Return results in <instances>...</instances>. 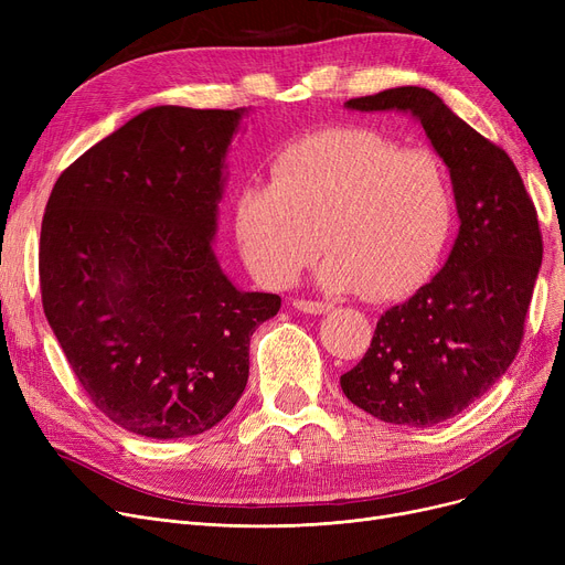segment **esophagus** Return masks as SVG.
Segmentation results:
<instances>
[{"label": "esophagus", "mask_w": 565, "mask_h": 565, "mask_svg": "<svg viewBox=\"0 0 565 565\" xmlns=\"http://www.w3.org/2000/svg\"><path fill=\"white\" fill-rule=\"evenodd\" d=\"M292 307L298 309V311H302V313H328V311H332V305L330 302H318V300H292Z\"/></svg>", "instance_id": "34e87169"}]
</instances>
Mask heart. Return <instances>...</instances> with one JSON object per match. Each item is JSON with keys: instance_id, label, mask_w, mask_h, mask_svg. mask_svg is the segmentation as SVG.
Returning <instances> with one entry per match:
<instances>
[{"instance_id": "obj_1", "label": "heart", "mask_w": 565, "mask_h": 565, "mask_svg": "<svg viewBox=\"0 0 565 565\" xmlns=\"http://www.w3.org/2000/svg\"><path fill=\"white\" fill-rule=\"evenodd\" d=\"M456 222L451 173L428 148L371 128H330L288 141L270 183L235 194V237L249 270L288 286L324 247L320 281L396 300L437 267Z\"/></svg>"}]
</instances>
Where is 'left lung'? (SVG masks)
I'll return each instance as SVG.
<instances>
[{"label":"left lung","mask_w":565,"mask_h":565,"mask_svg":"<svg viewBox=\"0 0 565 565\" xmlns=\"http://www.w3.org/2000/svg\"><path fill=\"white\" fill-rule=\"evenodd\" d=\"M409 111L451 171L460 231L447 265L377 320L343 394L384 424L428 428L479 401L513 364L543 260L539 213L509 153L428 88L398 86L345 103Z\"/></svg>","instance_id":"8db88e82"}]
</instances>
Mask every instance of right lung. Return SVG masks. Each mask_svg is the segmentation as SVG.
<instances>
[{
    "mask_svg": "<svg viewBox=\"0 0 565 565\" xmlns=\"http://www.w3.org/2000/svg\"><path fill=\"white\" fill-rule=\"evenodd\" d=\"M245 111L146 109L58 175L45 205V318L86 396L141 437L220 424L247 387L252 334L281 307L237 290L211 245Z\"/></svg>",
    "mask_w": 565,
    "mask_h": 565,
    "instance_id": "right-lung-1",
    "label": "right lung"
}]
</instances>
